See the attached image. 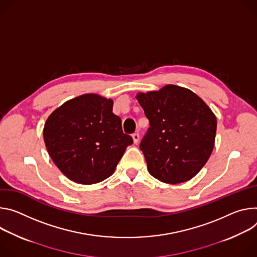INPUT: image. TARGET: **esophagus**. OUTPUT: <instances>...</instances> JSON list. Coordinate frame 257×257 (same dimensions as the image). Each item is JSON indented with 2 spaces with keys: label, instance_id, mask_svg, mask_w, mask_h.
Masks as SVG:
<instances>
[{
  "label": "esophagus",
  "instance_id": "34e87169",
  "mask_svg": "<svg viewBox=\"0 0 257 257\" xmlns=\"http://www.w3.org/2000/svg\"><path fill=\"white\" fill-rule=\"evenodd\" d=\"M133 140H134V143L138 144L139 143V140H140V135L139 133H134L133 134Z\"/></svg>",
  "mask_w": 257,
  "mask_h": 257
}]
</instances>
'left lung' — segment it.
<instances>
[{"mask_svg": "<svg viewBox=\"0 0 257 257\" xmlns=\"http://www.w3.org/2000/svg\"><path fill=\"white\" fill-rule=\"evenodd\" d=\"M150 126L140 144L152 177L167 184L191 180L213 150L216 117L192 91L168 84L137 96Z\"/></svg>", "mask_w": 257, "mask_h": 257, "instance_id": "1", "label": "left lung"}]
</instances>
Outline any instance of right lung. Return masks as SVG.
I'll use <instances>...</instances> for the list:
<instances>
[{
  "label": "right lung",
  "instance_id": "right-lung-1",
  "mask_svg": "<svg viewBox=\"0 0 257 257\" xmlns=\"http://www.w3.org/2000/svg\"><path fill=\"white\" fill-rule=\"evenodd\" d=\"M113 101L87 94L65 102L46 121L47 150L71 181L92 185L109 178L133 138L112 112Z\"/></svg>",
  "mask_w": 257,
  "mask_h": 257
}]
</instances>
